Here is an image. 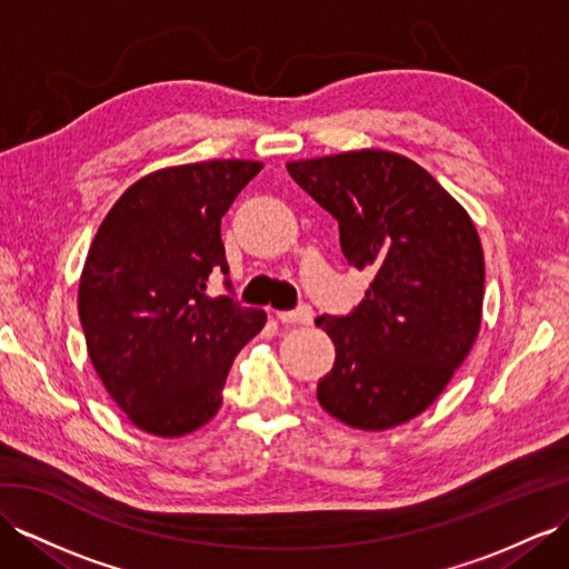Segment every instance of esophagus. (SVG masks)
Returning <instances> with one entry per match:
<instances>
[{"mask_svg": "<svg viewBox=\"0 0 569 569\" xmlns=\"http://www.w3.org/2000/svg\"><path fill=\"white\" fill-rule=\"evenodd\" d=\"M276 317L281 319L286 325H312L315 312L310 305H300L296 310H286V312H276Z\"/></svg>", "mask_w": 569, "mask_h": 569, "instance_id": "34e87169", "label": "esophagus"}]
</instances>
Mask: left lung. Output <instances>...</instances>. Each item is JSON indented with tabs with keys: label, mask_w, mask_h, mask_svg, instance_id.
Returning a JSON list of instances; mask_svg holds the SVG:
<instances>
[{
	"label": "left lung",
	"mask_w": 569,
	"mask_h": 569,
	"mask_svg": "<svg viewBox=\"0 0 569 569\" xmlns=\"http://www.w3.org/2000/svg\"><path fill=\"white\" fill-rule=\"evenodd\" d=\"M339 221L343 257L375 279L346 317L315 319L337 348L317 401L358 430L423 413L469 356L483 315L471 216L411 158L360 149L286 166Z\"/></svg>",
	"instance_id": "left-lung-1"
}]
</instances>
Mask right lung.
Instances as JSON below:
<instances>
[{"label": "right lung", "mask_w": 569, "mask_h": 569, "mask_svg": "<svg viewBox=\"0 0 569 569\" xmlns=\"http://www.w3.org/2000/svg\"><path fill=\"white\" fill-rule=\"evenodd\" d=\"M259 170L238 158L156 170L114 201L91 242L79 281L86 348L143 432L207 426L232 360L267 322L264 310L207 296L211 273L228 276L221 218Z\"/></svg>", "instance_id": "1"}]
</instances>
